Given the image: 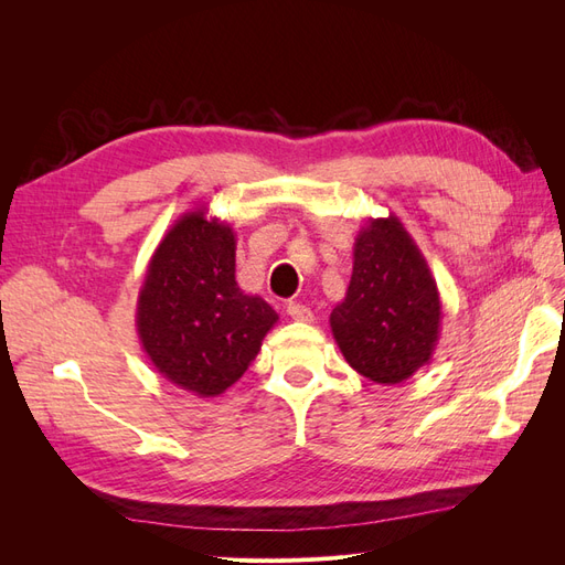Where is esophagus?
<instances>
[{
	"instance_id": "esophagus-1",
	"label": "esophagus",
	"mask_w": 565,
	"mask_h": 565,
	"mask_svg": "<svg viewBox=\"0 0 565 565\" xmlns=\"http://www.w3.org/2000/svg\"><path fill=\"white\" fill-rule=\"evenodd\" d=\"M287 316L292 318V320H297V322H309L311 318H313V313H311V309L309 306H303V303H297V301H292V303H287Z\"/></svg>"
}]
</instances>
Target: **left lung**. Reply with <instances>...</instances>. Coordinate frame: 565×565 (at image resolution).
<instances>
[{"mask_svg": "<svg viewBox=\"0 0 565 565\" xmlns=\"http://www.w3.org/2000/svg\"><path fill=\"white\" fill-rule=\"evenodd\" d=\"M330 328L347 363L374 384H403L431 363L440 337L438 285L396 214L370 216L358 231L351 282Z\"/></svg>", "mask_w": 565, "mask_h": 565, "instance_id": "8db88e82", "label": "left lung"}]
</instances>
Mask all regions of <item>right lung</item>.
Segmentation results:
<instances>
[{
  "mask_svg": "<svg viewBox=\"0 0 565 565\" xmlns=\"http://www.w3.org/2000/svg\"><path fill=\"white\" fill-rule=\"evenodd\" d=\"M207 207L185 212L152 252L136 301V332L167 382L221 396L262 351L278 313L235 280V233Z\"/></svg>",
  "mask_w": 565,
  "mask_h": 565,
  "instance_id": "obj_1",
  "label": "right lung"
}]
</instances>
